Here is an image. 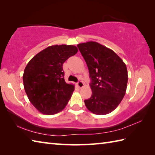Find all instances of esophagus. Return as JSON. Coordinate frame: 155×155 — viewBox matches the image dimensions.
I'll use <instances>...</instances> for the list:
<instances>
[{
	"label": "esophagus",
	"mask_w": 155,
	"mask_h": 155,
	"mask_svg": "<svg viewBox=\"0 0 155 155\" xmlns=\"http://www.w3.org/2000/svg\"><path fill=\"white\" fill-rule=\"evenodd\" d=\"M77 84L78 87V88H83V87H84V83H83V82H82V81H78Z\"/></svg>",
	"instance_id": "34e87169"
}]
</instances>
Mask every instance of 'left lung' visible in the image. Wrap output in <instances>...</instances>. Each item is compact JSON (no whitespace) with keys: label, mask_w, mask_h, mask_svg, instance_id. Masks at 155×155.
I'll use <instances>...</instances> for the list:
<instances>
[{"label":"left lung","mask_w":155,"mask_h":155,"mask_svg":"<svg viewBox=\"0 0 155 155\" xmlns=\"http://www.w3.org/2000/svg\"><path fill=\"white\" fill-rule=\"evenodd\" d=\"M87 64L91 79V98L84 101L88 110L107 114L116 108L126 93L127 66L115 52L97 42L77 45Z\"/></svg>","instance_id":"8db88e82"}]
</instances>
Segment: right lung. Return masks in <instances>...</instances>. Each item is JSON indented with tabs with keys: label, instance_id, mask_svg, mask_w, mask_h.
Wrapping results in <instances>:
<instances>
[{
	"label": "right lung",
	"instance_id": "1",
	"mask_svg": "<svg viewBox=\"0 0 155 155\" xmlns=\"http://www.w3.org/2000/svg\"><path fill=\"white\" fill-rule=\"evenodd\" d=\"M77 52L74 45H52L28 62L22 76L23 84L29 101L40 113L54 114L67 106L74 86L65 82L62 65Z\"/></svg>",
	"mask_w": 155,
	"mask_h": 155
}]
</instances>
